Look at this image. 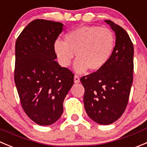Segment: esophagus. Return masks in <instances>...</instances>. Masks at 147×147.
Segmentation results:
<instances>
[{
  "instance_id": "34e87169",
  "label": "esophagus",
  "mask_w": 147,
  "mask_h": 147,
  "mask_svg": "<svg viewBox=\"0 0 147 147\" xmlns=\"http://www.w3.org/2000/svg\"><path fill=\"white\" fill-rule=\"evenodd\" d=\"M74 82H75V83H78V82H80L79 76H78V75H75V76H74Z\"/></svg>"
}]
</instances>
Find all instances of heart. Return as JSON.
I'll return each instance as SVG.
<instances>
[{
  "label": "heart",
  "instance_id": "b5f03b06",
  "mask_svg": "<svg viewBox=\"0 0 147 147\" xmlns=\"http://www.w3.org/2000/svg\"><path fill=\"white\" fill-rule=\"evenodd\" d=\"M115 42L114 34L109 28L85 26L67 33L65 42L55 41L54 51L63 67L69 66L75 52L78 59L74 69L82 73L88 68L97 71L103 67L113 54Z\"/></svg>",
  "mask_w": 147,
  "mask_h": 147
}]
</instances>
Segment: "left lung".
Instances as JSON below:
<instances>
[{
	"label": "left lung",
	"mask_w": 147,
	"mask_h": 147,
	"mask_svg": "<svg viewBox=\"0 0 147 147\" xmlns=\"http://www.w3.org/2000/svg\"><path fill=\"white\" fill-rule=\"evenodd\" d=\"M116 34V45L106 65L80 78L85 88L87 114L96 123L108 125L125 111L133 82L134 46L129 34L120 26L105 20Z\"/></svg>",
	"instance_id": "8db88e82"
}]
</instances>
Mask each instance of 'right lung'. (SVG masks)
I'll return each mask as SVG.
<instances>
[{
	"label": "right lung",
	"mask_w": 147,
	"mask_h": 147,
	"mask_svg": "<svg viewBox=\"0 0 147 147\" xmlns=\"http://www.w3.org/2000/svg\"><path fill=\"white\" fill-rule=\"evenodd\" d=\"M63 24L36 19L25 27L16 42L14 81L27 116L41 126L55 123L74 83V75L55 61L54 44Z\"/></svg>",
	"instance_id": "right-lung-1"
}]
</instances>
